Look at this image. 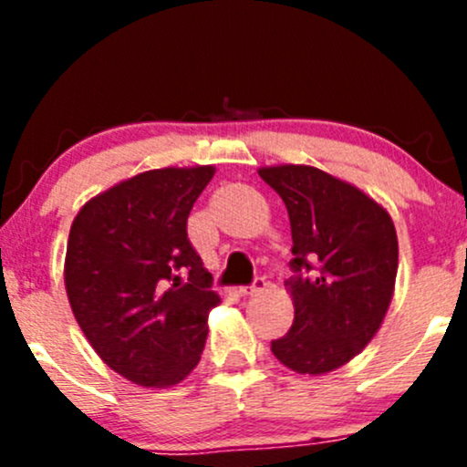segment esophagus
Listing matches in <instances>:
<instances>
[{"instance_id": "34e87169", "label": "esophagus", "mask_w": 467, "mask_h": 467, "mask_svg": "<svg viewBox=\"0 0 467 467\" xmlns=\"http://www.w3.org/2000/svg\"><path fill=\"white\" fill-rule=\"evenodd\" d=\"M266 277L264 275H257L255 280H253V285H248V286H239V294L242 296H255V294H260V291H264L266 289Z\"/></svg>"}]
</instances>
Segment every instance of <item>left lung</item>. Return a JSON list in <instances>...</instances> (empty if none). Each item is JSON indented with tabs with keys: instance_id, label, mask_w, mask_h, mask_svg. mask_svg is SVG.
<instances>
[{
	"instance_id": "8db88e82",
	"label": "left lung",
	"mask_w": 467,
	"mask_h": 467,
	"mask_svg": "<svg viewBox=\"0 0 467 467\" xmlns=\"http://www.w3.org/2000/svg\"><path fill=\"white\" fill-rule=\"evenodd\" d=\"M260 176L289 212L294 325L271 350L286 368L323 375L378 334L393 298L398 234L370 196L317 167L280 164Z\"/></svg>"
}]
</instances>
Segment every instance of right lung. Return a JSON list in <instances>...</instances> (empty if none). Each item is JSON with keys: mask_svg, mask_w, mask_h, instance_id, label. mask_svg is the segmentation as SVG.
Masks as SVG:
<instances>
[{"mask_svg": "<svg viewBox=\"0 0 467 467\" xmlns=\"http://www.w3.org/2000/svg\"><path fill=\"white\" fill-rule=\"evenodd\" d=\"M214 167L138 173L81 207L69 230L65 286L97 355L150 389L185 379L221 303L187 237V216Z\"/></svg>", "mask_w": 467, "mask_h": 467, "instance_id": "obj_1", "label": "right lung"}]
</instances>
